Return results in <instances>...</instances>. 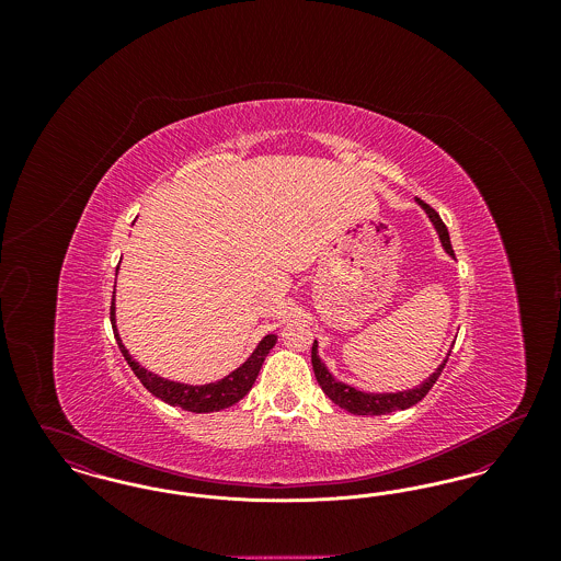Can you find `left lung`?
Here are the masks:
<instances>
[{"label":"left lung","mask_w":561,"mask_h":561,"mask_svg":"<svg viewBox=\"0 0 561 561\" xmlns=\"http://www.w3.org/2000/svg\"><path fill=\"white\" fill-rule=\"evenodd\" d=\"M416 202L427 213L428 220L435 227L446 254L454 259L453 243H450V236H448V229H446L444 220L425 202H421V199H416ZM448 357H450V351L446 353L444 362L433 373L428 374L427 378L419 387L403 389V391H391V393H370V391L355 389V387H351V385L343 382V380H336L332 373L325 368V364L321 362L320 355H318V341H313V347H311V364H313V373H316V378L320 382L321 391L330 400L334 401L336 405L345 408L351 414H359V416H380V414H389V412H396V410L412 408L414 403H419L431 391V387L435 385V380L439 378V374L444 370Z\"/></svg>","instance_id":"1"}]
</instances>
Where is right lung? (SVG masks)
<instances>
[{
    "label": "right lung",
    "mask_w": 561,
    "mask_h": 561,
    "mask_svg": "<svg viewBox=\"0 0 561 561\" xmlns=\"http://www.w3.org/2000/svg\"><path fill=\"white\" fill-rule=\"evenodd\" d=\"M117 268H119V265H117ZM111 325H113V334H115V341L119 345L122 355L126 357V362L133 368L136 378L145 385V389L151 391L161 401H165L170 405H179V408H183L187 412H195V414L218 412V410H225V408L243 400V396L252 389L256 376L261 373L268 351L275 347V343H277V334L271 332L256 345L252 355L241 364L240 368H236L233 373L227 374L220 380L206 382V385H187V382H179V380H168L160 374L149 373L136 359H133L130 351L122 343V336L117 332L115 290H113V302H111Z\"/></svg>",
    "instance_id": "1"
}]
</instances>
